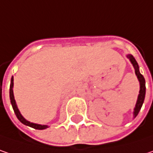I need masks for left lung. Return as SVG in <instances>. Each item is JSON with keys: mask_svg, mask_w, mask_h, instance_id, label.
<instances>
[{"mask_svg": "<svg viewBox=\"0 0 153 153\" xmlns=\"http://www.w3.org/2000/svg\"><path fill=\"white\" fill-rule=\"evenodd\" d=\"M128 58H130V61L131 62V63L133 64L134 66V69H135V73H136L137 76V79L140 82V91H139V95H138V97H137V101L136 107L134 109V117H136L137 115L138 114L143 103H144V100H145V96H146V80L143 76V75L140 74L139 70H138V65H137V62L135 60V58L133 57V56L131 55H128L127 56Z\"/></svg>", "mask_w": 153, "mask_h": 153, "instance_id": "1", "label": "left lung"}]
</instances>
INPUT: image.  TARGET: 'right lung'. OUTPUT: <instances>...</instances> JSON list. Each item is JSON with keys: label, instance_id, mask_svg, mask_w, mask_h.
Masks as SVG:
<instances>
[{"label": "right lung", "instance_id": "right-lung-1", "mask_svg": "<svg viewBox=\"0 0 153 153\" xmlns=\"http://www.w3.org/2000/svg\"><path fill=\"white\" fill-rule=\"evenodd\" d=\"M13 84H14V78H13V76H12V78H11V82H10V89H9V97H10V101H11V104H12V107H13V109H14L15 113L16 115L17 118H18L23 125L30 126V127H32V128H34V129H36V130H43V129L48 128V126H41V125H37V124L30 123V122L27 121V120L22 116V114L20 113V111H19V110H18V108H17L16 103V100H15V97H14Z\"/></svg>", "mask_w": 153, "mask_h": 153}]
</instances>
